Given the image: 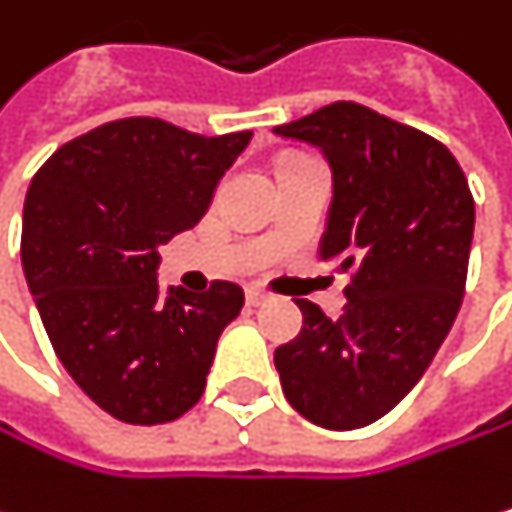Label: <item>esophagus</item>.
Returning <instances> with one entry per match:
<instances>
[{"instance_id":"obj_1","label":"esophagus","mask_w":512,"mask_h":512,"mask_svg":"<svg viewBox=\"0 0 512 512\" xmlns=\"http://www.w3.org/2000/svg\"><path fill=\"white\" fill-rule=\"evenodd\" d=\"M245 300H248V306H264V303H267V291H261V288H248V291H245Z\"/></svg>"}]
</instances>
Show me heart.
I'll return each instance as SVG.
<instances>
[{"label":"heart","instance_id":"obj_1","mask_svg":"<svg viewBox=\"0 0 512 512\" xmlns=\"http://www.w3.org/2000/svg\"><path fill=\"white\" fill-rule=\"evenodd\" d=\"M297 160H306V154H288V157H282L279 166H288V163H297Z\"/></svg>","mask_w":512,"mask_h":512}]
</instances>
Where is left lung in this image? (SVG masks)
Wrapping results in <instances>:
<instances>
[{
	"mask_svg": "<svg viewBox=\"0 0 512 512\" xmlns=\"http://www.w3.org/2000/svg\"><path fill=\"white\" fill-rule=\"evenodd\" d=\"M276 133L318 145L331 163L321 258L352 276L337 321L297 300L303 331L276 349L282 391L321 428H364L410 394L461 309L473 194L443 142L358 102H331Z\"/></svg>",
	"mask_w": 512,
	"mask_h": 512,
	"instance_id": "1",
	"label": "left lung"
}]
</instances>
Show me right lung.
I'll use <instances>...</instances> for the list:
<instances>
[{
	"instance_id": "add662e5",
	"label": "right lung",
	"mask_w": 512,
	"mask_h": 512,
	"mask_svg": "<svg viewBox=\"0 0 512 512\" xmlns=\"http://www.w3.org/2000/svg\"><path fill=\"white\" fill-rule=\"evenodd\" d=\"M251 133L200 136L121 118L35 172L20 258L48 340L81 391L127 425H163L203 397L215 346L245 294L157 285V248L194 227Z\"/></svg>"
}]
</instances>
